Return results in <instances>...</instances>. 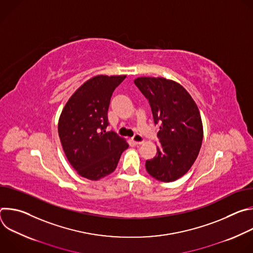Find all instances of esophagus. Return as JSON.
Here are the masks:
<instances>
[{
	"instance_id": "1",
	"label": "esophagus",
	"mask_w": 253,
	"mask_h": 253,
	"mask_svg": "<svg viewBox=\"0 0 253 253\" xmlns=\"http://www.w3.org/2000/svg\"><path fill=\"white\" fill-rule=\"evenodd\" d=\"M131 140H132L133 143L136 144V145H141V144L144 143V138H143L141 135H139V134H135V135L132 137Z\"/></svg>"
}]
</instances>
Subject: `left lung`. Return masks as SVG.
I'll return each mask as SVG.
<instances>
[{
	"mask_svg": "<svg viewBox=\"0 0 253 253\" xmlns=\"http://www.w3.org/2000/svg\"><path fill=\"white\" fill-rule=\"evenodd\" d=\"M135 85L150 104L159 125L160 146L146 161L147 172L162 182L183 176L195 162L203 140V125L195 101L179 83L162 77H139Z\"/></svg>",
	"mask_w": 253,
	"mask_h": 253,
	"instance_id": "left-lung-1",
	"label": "left lung"
}]
</instances>
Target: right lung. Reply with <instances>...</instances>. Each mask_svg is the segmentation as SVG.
Listing matches in <instances>:
<instances>
[{
    "mask_svg": "<svg viewBox=\"0 0 253 253\" xmlns=\"http://www.w3.org/2000/svg\"><path fill=\"white\" fill-rule=\"evenodd\" d=\"M125 75H98L87 80L70 97L58 122L65 155L77 173L99 180L112 173L129 145L115 132H107L108 108L115 88Z\"/></svg>",
    "mask_w": 253,
    "mask_h": 253,
    "instance_id": "add662e5",
    "label": "right lung"
}]
</instances>
